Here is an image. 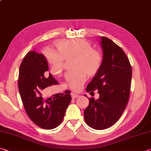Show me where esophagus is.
<instances>
[{
    "label": "esophagus",
    "mask_w": 151,
    "mask_h": 151,
    "mask_svg": "<svg viewBox=\"0 0 151 151\" xmlns=\"http://www.w3.org/2000/svg\"><path fill=\"white\" fill-rule=\"evenodd\" d=\"M71 96H72L73 99H76V98H77V97H78V95L76 94H75V93H71Z\"/></svg>",
    "instance_id": "esophagus-1"
}]
</instances>
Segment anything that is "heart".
I'll return each mask as SVG.
<instances>
[{"label": "heart", "instance_id": "heart-1", "mask_svg": "<svg viewBox=\"0 0 151 151\" xmlns=\"http://www.w3.org/2000/svg\"><path fill=\"white\" fill-rule=\"evenodd\" d=\"M56 45L58 51L47 49L45 52L51 73L55 75H60L63 70L64 61L72 58L70 66L73 69L66 74V81L73 91H80L87 75L94 76L100 69L101 52L92 48L90 42L82 39L62 40Z\"/></svg>", "mask_w": 151, "mask_h": 151}]
</instances>
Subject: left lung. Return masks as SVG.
<instances>
[{
    "instance_id": "8db88e82",
    "label": "left lung",
    "mask_w": 151,
    "mask_h": 151,
    "mask_svg": "<svg viewBox=\"0 0 151 151\" xmlns=\"http://www.w3.org/2000/svg\"><path fill=\"white\" fill-rule=\"evenodd\" d=\"M101 40L103 61L86 87L87 92L98 91L99 98H88L84 111L86 123L96 130L112 126L121 116L129 101L132 78L131 64L123 50L108 38Z\"/></svg>"
}]
</instances>
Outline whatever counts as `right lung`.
Instances as JSON below:
<instances>
[{"instance_id":"add662e5","label":"right lung","mask_w":151,"mask_h":151,"mask_svg":"<svg viewBox=\"0 0 151 151\" xmlns=\"http://www.w3.org/2000/svg\"><path fill=\"white\" fill-rule=\"evenodd\" d=\"M47 60L42 54L32 50L27 53L20 66L19 90L27 115L37 126L52 129L62 122L66 110L71 101L70 92L64 96L56 94L55 100L48 101L42 96V91L58 83L49 73Z\"/></svg>"}]
</instances>
